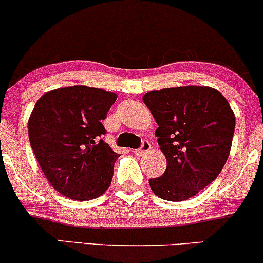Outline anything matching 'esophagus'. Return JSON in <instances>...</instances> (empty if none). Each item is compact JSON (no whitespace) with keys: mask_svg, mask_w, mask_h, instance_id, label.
Returning <instances> with one entry per match:
<instances>
[{"mask_svg":"<svg viewBox=\"0 0 263 263\" xmlns=\"http://www.w3.org/2000/svg\"><path fill=\"white\" fill-rule=\"evenodd\" d=\"M149 151H151V143L145 140V142L142 143V147H140L139 149L134 151V154L135 156L140 157V156H143V154H147Z\"/></svg>","mask_w":263,"mask_h":263,"instance_id":"obj_1","label":"esophagus"}]
</instances>
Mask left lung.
Wrapping results in <instances>:
<instances>
[{"instance_id": "obj_1", "label": "left lung", "mask_w": 263, "mask_h": 263, "mask_svg": "<svg viewBox=\"0 0 263 263\" xmlns=\"http://www.w3.org/2000/svg\"><path fill=\"white\" fill-rule=\"evenodd\" d=\"M158 124L156 137L167 168L151 178L154 195L183 201L199 194L223 170L231 152L235 116L226 97L206 86L151 91L143 96Z\"/></svg>"}]
</instances>
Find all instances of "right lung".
I'll list each match as a JSON object with an SVG mask.
<instances>
[{
  "label": "right lung",
  "mask_w": 263,
  "mask_h": 263,
  "mask_svg": "<svg viewBox=\"0 0 263 263\" xmlns=\"http://www.w3.org/2000/svg\"><path fill=\"white\" fill-rule=\"evenodd\" d=\"M116 93L87 86L57 88L43 95L29 118V140L39 166L59 194L77 201L109 189L120 154L102 140L101 120Z\"/></svg>",
  "instance_id": "obj_1"
}]
</instances>
